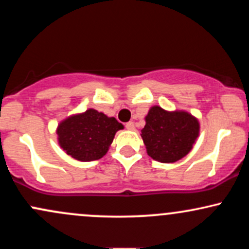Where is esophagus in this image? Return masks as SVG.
<instances>
[{
    "mask_svg": "<svg viewBox=\"0 0 249 249\" xmlns=\"http://www.w3.org/2000/svg\"><path fill=\"white\" fill-rule=\"evenodd\" d=\"M125 127H126L128 131H133V130H134V124H133V122H128V123H126V124H125Z\"/></svg>",
    "mask_w": 249,
    "mask_h": 249,
    "instance_id": "1",
    "label": "esophagus"
}]
</instances>
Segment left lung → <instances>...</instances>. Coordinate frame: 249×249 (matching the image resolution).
<instances>
[{
  "label": "left lung",
  "mask_w": 249,
  "mask_h": 249,
  "mask_svg": "<svg viewBox=\"0 0 249 249\" xmlns=\"http://www.w3.org/2000/svg\"><path fill=\"white\" fill-rule=\"evenodd\" d=\"M145 122L141 136L147 154L157 161L168 164L180 160L199 137V121L186 111H166L154 105Z\"/></svg>",
  "instance_id": "left-lung-1"
}]
</instances>
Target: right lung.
Wrapping results in <instances>:
<instances>
[{"label": "right lung", "instance_id": "1", "mask_svg": "<svg viewBox=\"0 0 249 249\" xmlns=\"http://www.w3.org/2000/svg\"><path fill=\"white\" fill-rule=\"evenodd\" d=\"M123 127L115 117L89 108L62 121L56 133L67 154L79 161H92L107 154L116 132Z\"/></svg>", "mask_w": 249, "mask_h": 249}]
</instances>
